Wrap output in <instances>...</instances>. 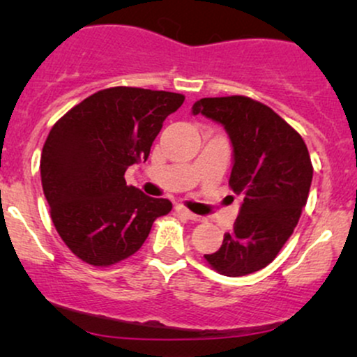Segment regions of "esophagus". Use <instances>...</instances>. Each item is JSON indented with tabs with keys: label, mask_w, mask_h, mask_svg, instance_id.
<instances>
[{
	"label": "esophagus",
	"mask_w": 357,
	"mask_h": 357,
	"mask_svg": "<svg viewBox=\"0 0 357 357\" xmlns=\"http://www.w3.org/2000/svg\"><path fill=\"white\" fill-rule=\"evenodd\" d=\"M176 210H178V213H181L183 216H186L188 220H191V221H203V216L195 215V213H191L190 210H186V208H184V206H176Z\"/></svg>",
	"instance_id": "obj_1"
}]
</instances>
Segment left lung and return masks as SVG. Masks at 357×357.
<instances>
[{"label": "left lung", "mask_w": 357, "mask_h": 357, "mask_svg": "<svg viewBox=\"0 0 357 357\" xmlns=\"http://www.w3.org/2000/svg\"><path fill=\"white\" fill-rule=\"evenodd\" d=\"M191 114L223 126L231 144L230 186L241 196L233 228L204 258L227 277L258 272L290 238L307 203L314 169L304 139L248 97H208Z\"/></svg>", "instance_id": "left-lung-1"}]
</instances>
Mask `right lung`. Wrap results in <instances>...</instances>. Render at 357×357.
Masks as SVG:
<instances>
[{"mask_svg": "<svg viewBox=\"0 0 357 357\" xmlns=\"http://www.w3.org/2000/svg\"><path fill=\"white\" fill-rule=\"evenodd\" d=\"M181 93L134 87L100 90L68 110L45 141L40 173L56 231L77 257L107 267L142 247L158 216L173 208L127 186V167L149 158Z\"/></svg>", "mask_w": 357, "mask_h": 357, "instance_id": "1", "label": "right lung"}]
</instances>
